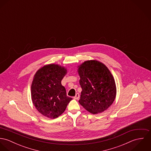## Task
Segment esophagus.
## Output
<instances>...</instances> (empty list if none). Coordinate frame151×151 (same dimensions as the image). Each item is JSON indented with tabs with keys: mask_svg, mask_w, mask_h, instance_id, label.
I'll list each match as a JSON object with an SVG mask.
<instances>
[{
	"mask_svg": "<svg viewBox=\"0 0 151 151\" xmlns=\"http://www.w3.org/2000/svg\"><path fill=\"white\" fill-rule=\"evenodd\" d=\"M79 98H80V95H79L78 93H77L76 94L75 96H74V99H78Z\"/></svg>",
	"mask_w": 151,
	"mask_h": 151,
	"instance_id": "esophagus-1",
	"label": "esophagus"
}]
</instances>
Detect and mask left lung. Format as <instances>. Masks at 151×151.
I'll use <instances>...</instances> for the list:
<instances>
[{"label":"left lung","mask_w":151,"mask_h":151,"mask_svg":"<svg viewBox=\"0 0 151 151\" xmlns=\"http://www.w3.org/2000/svg\"><path fill=\"white\" fill-rule=\"evenodd\" d=\"M82 88L78 102L92 114L102 113L113 104L116 95L114 80L108 68L96 60H88L78 68Z\"/></svg>","instance_id":"left-lung-1"}]
</instances>
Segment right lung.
Returning <instances> with one entry per match:
<instances>
[{
	"mask_svg": "<svg viewBox=\"0 0 151 151\" xmlns=\"http://www.w3.org/2000/svg\"><path fill=\"white\" fill-rule=\"evenodd\" d=\"M65 73V68L53 64L44 66L35 74L31 86L32 101L44 116L57 118L72 100L61 84Z\"/></svg>",
	"mask_w": 151,
	"mask_h": 151,
	"instance_id": "add662e5",
	"label": "right lung"
}]
</instances>
